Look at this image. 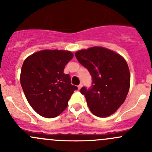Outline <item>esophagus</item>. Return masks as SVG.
I'll use <instances>...</instances> for the list:
<instances>
[{
	"label": "esophagus",
	"instance_id": "1",
	"mask_svg": "<svg viewBox=\"0 0 152 152\" xmlns=\"http://www.w3.org/2000/svg\"><path fill=\"white\" fill-rule=\"evenodd\" d=\"M82 83H81V84H80V85H79V86H78V88H79V90H80V89H81V88H82Z\"/></svg>",
	"mask_w": 152,
	"mask_h": 152
}]
</instances>
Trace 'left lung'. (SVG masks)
<instances>
[{
	"mask_svg": "<svg viewBox=\"0 0 152 152\" xmlns=\"http://www.w3.org/2000/svg\"><path fill=\"white\" fill-rule=\"evenodd\" d=\"M79 63L88 70L93 82L82 87L90 111L98 117L111 115L125 101L130 86L128 65L121 55L102 47H92L75 53Z\"/></svg>",
	"mask_w": 152,
	"mask_h": 152,
	"instance_id": "8db88e82",
	"label": "left lung"
}]
</instances>
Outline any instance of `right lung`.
I'll use <instances>...</instances> for the list:
<instances>
[{
  "mask_svg": "<svg viewBox=\"0 0 152 152\" xmlns=\"http://www.w3.org/2000/svg\"><path fill=\"white\" fill-rule=\"evenodd\" d=\"M73 56V53L67 50H42L24 61L21 86L29 104L42 117L59 115L78 89L71 85L70 76L64 73L65 65Z\"/></svg>",
  "mask_w": 152,
  "mask_h": 152,
  "instance_id": "right-lung-1",
  "label": "right lung"
}]
</instances>
